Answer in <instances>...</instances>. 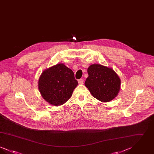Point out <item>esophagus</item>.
Segmentation results:
<instances>
[{"label":"esophagus","instance_id":"esophagus-1","mask_svg":"<svg viewBox=\"0 0 154 154\" xmlns=\"http://www.w3.org/2000/svg\"><path fill=\"white\" fill-rule=\"evenodd\" d=\"M78 82H79V84H82L83 82H84V79H81L80 80H79Z\"/></svg>","mask_w":154,"mask_h":154}]
</instances>
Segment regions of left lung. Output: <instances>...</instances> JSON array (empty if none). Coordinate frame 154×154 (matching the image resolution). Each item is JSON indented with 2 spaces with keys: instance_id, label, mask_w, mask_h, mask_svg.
I'll use <instances>...</instances> for the list:
<instances>
[{
  "instance_id": "8db88e82",
  "label": "left lung",
  "mask_w": 154,
  "mask_h": 154,
  "mask_svg": "<svg viewBox=\"0 0 154 154\" xmlns=\"http://www.w3.org/2000/svg\"><path fill=\"white\" fill-rule=\"evenodd\" d=\"M88 77L85 85L91 95L102 102H109L118 95L121 80L111 68L93 64L88 68Z\"/></svg>"
}]
</instances>
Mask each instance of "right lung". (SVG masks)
Returning <instances> with one entry per match:
<instances>
[{"label": "right lung", "instance_id": "obj_1", "mask_svg": "<svg viewBox=\"0 0 154 154\" xmlns=\"http://www.w3.org/2000/svg\"><path fill=\"white\" fill-rule=\"evenodd\" d=\"M78 84L72 70L59 63L44 70L39 77L38 88L47 102L58 106L71 97Z\"/></svg>", "mask_w": 154, "mask_h": 154}]
</instances>
